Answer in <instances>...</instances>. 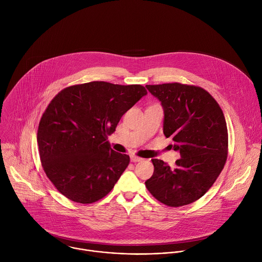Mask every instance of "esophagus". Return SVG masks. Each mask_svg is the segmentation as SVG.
Returning <instances> with one entry per match:
<instances>
[{
	"label": "esophagus",
	"instance_id": "esophagus-1",
	"mask_svg": "<svg viewBox=\"0 0 262 262\" xmlns=\"http://www.w3.org/2000/svg\"><path fill=\"white\" fill-rule=\"evenodd\" d=\"M143 159H141V158H138V157H136V156H130V161L133 162V163H137V162H141Z\"/></svg>",
	"mask_w": 262,
	"mask_h": 262
}]
</instances>
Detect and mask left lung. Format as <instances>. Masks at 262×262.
I'll use <instances>...</instances> for the list:
<instances>
[{
    "mask_svg": "<svg viewBox=\"0 0 262 262\" xmlns=\"http://www.w3.org/2000/svg\"><path fill=\"white\" fill-rule=\"evenodd\" d=\"M164 110V134L180 159L171 169L152 159L154 175L145 181L160 202L178 207L201 198L227 160L228 132L223 111L204 89L179 83L146 85Z\"/></svg>",
    "mask_w": 262,
    "mask_h": 262,
    "instance_id": "8db88e82",
    "label": "left lung"
}]
</instances>
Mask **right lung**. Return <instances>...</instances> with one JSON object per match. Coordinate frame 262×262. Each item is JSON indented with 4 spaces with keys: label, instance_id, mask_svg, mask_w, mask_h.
<instances>
[{
    "label": "right lung",
    "instance_id": "add662e5",
    "mask_svg": "<svg viewBox=\"0 0 262 262\" xmlns=\"http://www.w3.org/2000/svg\"><path fill=\"white\" fill-rule=\"evenodd\" d=\"M147 94L141 85L90 82L59 92L37 133L43 170L71 201L88 204L106 196L129 164L107 141L123 114Z\"/></svg>",
    "mask_w": 262,
    "mask_h": 262
}]
</instances>
